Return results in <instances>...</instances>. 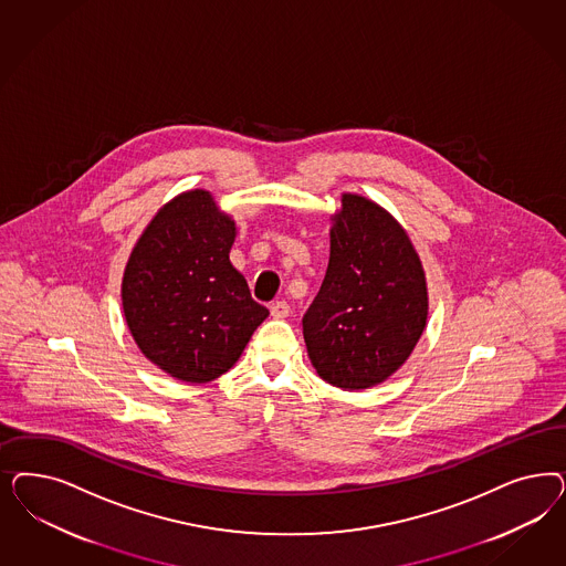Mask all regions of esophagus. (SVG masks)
<instances>
[{
	"instance_id": "esophagus-1",
	"label": "esophagus",
	"mask_w": 566,
	"mask_h": 566,
	"mask_svg": "<svg viewBox=\"0 0 566 566\" xmlns=\"http://www.w3.org/2000/svg\"><path fill=\"white\" fill-rule=\"evenodd\" d=\"M290 304L287 302H283V300H276L271 304V314H273V318H287L290 316Z\"/></svg>"
}]
</instances>
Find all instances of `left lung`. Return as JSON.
Here are the masks:
<instances>
[{
  "instance_id": "obj_1",
  "label": "left lung",
  "mask_w": 566,
  "mask_h": 566,
  "mask_svg": "<svg viewBox=\"0 0 566 566\" xmlns=\"http://www.w3.org/2000/svg\"><path fill=\"white\" fill-rule=\"evenodd\" d=\"M327 274L302 318L318 377L347 391L384 384L427 325L429 297L419 254L385 208L342 196L331 217Z\"/></svg>"
}]
</instances>
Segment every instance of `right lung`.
I'll list each match as a JSON object with an SVG mask.
<instances>
[{"label":"right lung","instance_id":"1","mask_svg":"<svg viewBox=\"0 0 566 566\" xmlns=\"http://www.w3.org/2000/svg\"><path fill=\"white\" fill-rule=\"evenodd\" d=\"M235 235L212 193L193 189L156 212L128 255V331L147 360L179 381L219 379L269 316L229 260Z\"/></svg>","mask_w":566,"mask_h":566}]
</instances>
